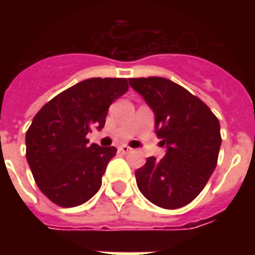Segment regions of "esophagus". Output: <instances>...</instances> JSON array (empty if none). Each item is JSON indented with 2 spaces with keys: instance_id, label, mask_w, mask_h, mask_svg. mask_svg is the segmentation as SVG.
Masks as SVG:
<instances>
[{
  "instance_id": "esophagus-1",
  "label": "esophagus",
  "mask_w": 255,
  "mask_h": 255,
  "mask_svg": "<svg viewBox=\"0 0 255 255\" xmlns=\"http://www.w3.org/2000/svg\"><path fill=\"white\" fill-rule=\"evenodd\" d=\"M119 151L123 153V154H128V153L132 151V149L129 146H127V144H122V146H119Z\"/></svg>"
}]
</instances>
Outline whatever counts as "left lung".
I'll use <instances>...</instances> for the list:
<instances>
[{
  "instance_id": "left-lung-1",
  "label": "left lung",
  "mask_w": 255,
  "mask_h": 255,
  "mask_svg": "<svg viewBox=\"0 0 255 255\" xmlns=\"http://www.w3.org/2000/svg\"><path fill=\"white\" fill-rule=\"evenodd\" d=\"M129 86L154 113V127L166 154L149 157L135 172L139 191L164 209L186 206L206 186L217 165L220 123L208 105L169 79H129Z\"/></svg>"
}]
</instances>
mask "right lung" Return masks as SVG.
Wrapping results in <instances>:
<instances>
[{"mask_svg":"<svg viewBox=\"0 0 255 255\" xmlns=\"http://www.w3.org/2000/svg\"><path fill=\"white\" fill-rule=\"evenodd\" d=\"M127 79L91 78L43 105L25 133V157L38 187L52 202L73 208L94 197L116 147L89 144L105 126L108 109L126 94Z\"/></svg>","mask_w":255,"mask_h":255,"instance_id":"right-lung-1","label":"right lung"}]
</instances>
